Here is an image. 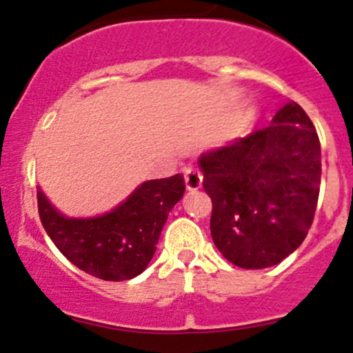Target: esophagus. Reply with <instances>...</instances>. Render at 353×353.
Returning <instances> with one entry per match:
<instances>
[{
	"label": "esophagus",
	"mask_w": 353,
	"mask_h": 353,
	"mask_svg": "<svg viewBox=\"0 0 353 353\" xmlns=\"http://www.w3.org/2000/svg\"><path fill=\"white\" fill-rule=\"evenodd\" d=\"M184 183H186V190L188 191H196L201 188V183H203V176L198 172L196 169H186L184 172Z\"/></svg>",
	"instance_id": "esophagus-1"
}]
</instances>
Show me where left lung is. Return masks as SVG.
Instances as JSON below:
<instances>
[{
  "mask_svg": "<svg viewBox=\"0 0 353 353\" xmlns=\"http://www.w3.org/2000/svg\"><path fill=\"white\" fill-rule=\"evenodd\" d=\"M219 252L243 269H265L305 239L321 184V145L303 108L288 101L271 125L201 153Z\"/></svg>",
  "mask_w": 353,
  "mask_h": 353,
  "instance_id": "1",
  "label": "left lung"
}]
</instances>
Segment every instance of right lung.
<instances>
[{
  "label": "right lung",
  "mask_w": 353,
  "mask_h": 353,
  "mask_svg": "<svg viewBox=\"0 0 353 353\" xmlns=\"http://www.w3.org/2000/svg\"><path fill=\"white\" fill-rule=\"evenodd\" d=\"M184 190L181 174L145 181L110 212L68 217L37 186V207L48 236L74 265L105 281H125L148 268L169 212Z\"/></svg>",
  "instance_id": "add662e5"
}]
</instances>
